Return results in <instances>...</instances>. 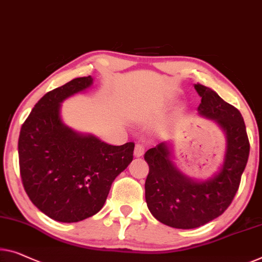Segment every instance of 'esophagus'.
<instances>
[{"label":"esophagus","mask_w":262,"mask_h":262,"mask_svg":"<svg viewBox=\"0 0 262 262\" xmlns=\"http://www.w3.org/2000/svg\"><path fill=\"white\" fill-rule=\"evenodd\" d=\"M144 154V146L142 143H138L135 146V150H134V155L136 158H140V156H142Z\"/></svg>","instance_id":"esophagus-1"}]
</instances>
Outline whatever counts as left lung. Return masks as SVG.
<instances>
[{
  "mask_svg": "<svg viewBox=\"0 0 262 262\" xmlns=\"http://www.w3.org/2000/svg\"><path fill=\"white\" fill-rule=\"evenodd\" d=\"M201 103L199 115L213 120L226 135L220 170L205 181L182 174L171 161V144L161 142L144 154L149 173L144 183L146 202L153 216L169 227L192 229L220 216L239 189L247 165L249 141L244 118L235 107L200 83L195 84Z\"/></svg>",
  "mask_w": 262,
  "mask_h": 262,
  "instance_id": "1",
  "label": "left lung"
}]
</instances>
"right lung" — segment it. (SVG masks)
Listing matches in <instances>:
<instances>
[{
    "label": "right lung",
    "instance_id": "1",
    "mask_svg": "<svg viewBox=\"0 0 262 262\" xmlns=\"http://www.w3.org/2000/svg\"><path fill=\"white\" fill-rule=\"evenodd\" d=\"M92 84V76L77 77L47 93L19 132L26 193L42 213L60 222L82 221L99 212L113 181L133 160V142L112 146L62 122L61 103Z\"/></svg>",
    "mask_w": 262,
    "mask_h": 262
}]
</instances>
